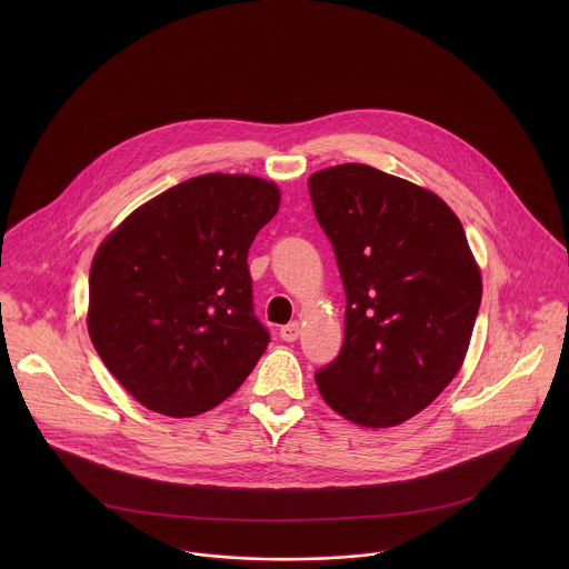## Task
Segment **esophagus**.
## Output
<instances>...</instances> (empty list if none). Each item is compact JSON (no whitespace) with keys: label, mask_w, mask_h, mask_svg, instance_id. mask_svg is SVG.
Here are the masks:
<instances>
[{"label":"esophagus","mask_w":569,"mask_h":569,"mask_svg":"<svg viewBox=\"0 0 569 569\" xmlns=\"http://www.w3.org/2000/svg\"><path fill=\"white\" fill-rule=\"evenodd\" d=\"M298 335H300V325H298V322H289V325L280 328V337H282L284 341H296Z\"/></svg>","instance_id":"obj_1"}]
</instances>
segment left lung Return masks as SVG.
Listing matches in <instances>:
<instances>
[{"label":"left lung","instance_id":"1","mask_svg":"<svg viewBox=\"0 0 569 569\" xmlns=\"http://www.w3.org/2000/svg\"><path fill=\"white\" fill-rule=\"evenodd\" d=\"M309 192L346 289L343 346L318 390L355 425H401L458 375L480 267L453 210L401 177L341 163L313 172Z\"/></svg>","mask_w":569,"mask_h":569}]
</instances>
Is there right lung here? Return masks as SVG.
<instances>
[{
	"instance_id": "obj_1",
	"label": "right lung",
	"mask_w": 569,
	"mask_h": 569,
	"mask_svg": "<svg viewBox=\"0 0 569 569\" xmlns=\"http://www.w3.org/2000/svg\"><path fill=\"white\" fill-rule=\"evenodd\" d=\"M278 208L276 183L210 172L147 201L100 243L87 328L138 403L188 418L241 388L269 343L247 251Z\"/></svg>"
}]
</instances>
